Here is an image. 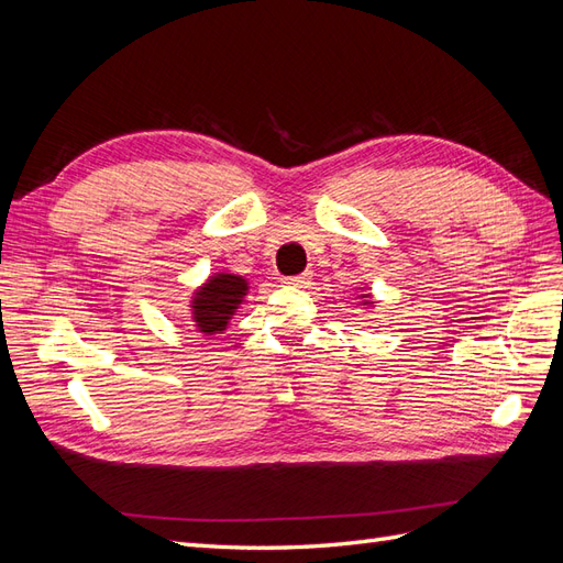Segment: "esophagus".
I'll return each instance as SVG.
<instances>
[{
  "instance_id": "obj_1",
  "label": "esophagus",
  "mask_w": 563,
  "mask_h": 563,
  "mask_svg": "<svg viewBox=\"0 0 563 563\" xmlns=\"http://www.w3.org/2000/svg\"><path fill=\"white\" fill-rule=\"evenodd\" d=\"M310 272H305V275H296V277H286L282 284L284 286H291V288H305L310 284Z\"/></svg>"
}]
</instances>
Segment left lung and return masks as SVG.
<instances>
[{
  "mask_svg": "<svg viewBox=\"0 0 563 563\" xmlns=\"http://www.w3.org/2000/svg\"><path fill=\"white\" fill-rule=\"evenodd\" d=\"M356 298H360V305L364 310H373L376 308V300L371 298V294L366 291V288H356Z\"/></svg>",
  "mask_w": 563,
  "mask_h": 563,
  "instance_id": "obj_1",
  "label": "left lung"
}]
</instances>
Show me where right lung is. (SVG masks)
<instances>
[{"label": "right lung", "mask_w": 563, "mask_h": 563, "mask_svg": "<svg viewBox=\"0 0 563 563\" xmlns=\"http://www.w3.org/2000/svg\"><path fill=\"white\" fill-rule=\"evenodd\" d=\"M249 279L234 272H213L190 296V319L197 333H223L249 296Z\"/></svg>", "instance_id": "add662e5"}]
</instances>
